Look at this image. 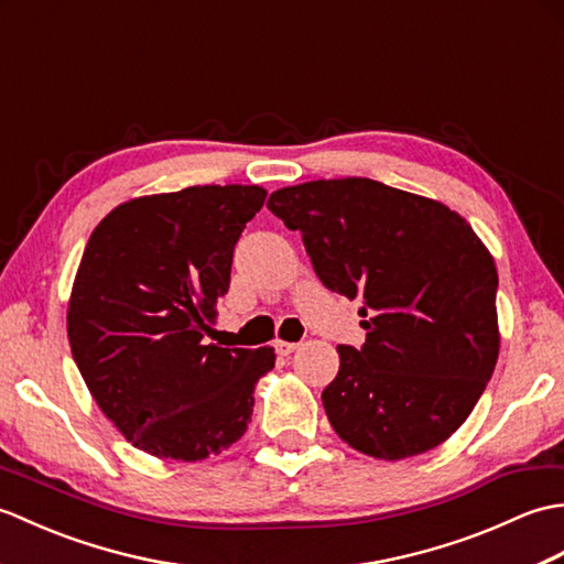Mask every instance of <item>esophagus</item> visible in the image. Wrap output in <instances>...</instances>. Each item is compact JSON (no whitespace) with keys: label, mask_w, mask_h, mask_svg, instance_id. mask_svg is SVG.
<instances>
[{"label":"esophagus","mask_w":564,"mask_h":564,"mask_svg":"<svg viewBox=\"0 0 564 564\" xmlns=\"http://www.w3.org/2000/svg\"><path fill=\"white\" fill-rule=\"evenodd\" d=\"M275 351H279L281 356H291L295 349H297V346H301V344H295V341H281V339H275Z\"/></svg>","instance_id":"obj_1"}]
</instances>
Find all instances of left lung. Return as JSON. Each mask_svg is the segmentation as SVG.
<instances>
[{"label":"left lung","instance_id":"1","mask_svg":"<svg viewBox=\"0 0 564 564\" xmlns=\"http://www.w3.org/2000/svg\"><path fill=\"white\" fill-rule=\"evenodd\" d=\"M267 208L303 235L325 289L361 301L366 344L337 346L322 392L334 431L380 460L436 448L499 356V279L480 237L443 203L361 176L279 188Z\"/></svg>","mask_w":564,"mask_h":564}]
</instances>
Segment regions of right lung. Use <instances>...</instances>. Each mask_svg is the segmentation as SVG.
Returning <instances> with one entry per match:
<instances>
[{
  "label": "right lung",
  "mask_w": 564,
  "mask_h": 564,
  "mask_svg": "<svg viewBox=\"0 0 564 564\" xmlns=\"http://www.w3.org/2000/svg\"><path fill=\"white\" fill-rule=\"evenodd\" d=\"M261 186H188L113 208L91 232L67 307L72 358L116 429L158 458L203 460L251 422L271 346L206 344Z\"/></svg>",
  "instance_id": "obj_1"
}]
</instances>
